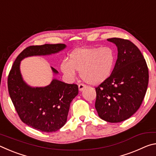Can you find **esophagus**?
Instances as JSON below:
<instances>
[{"label":"esophagus","mask_w":156,"mask_h":156,"mask_svg":"<svg viewBox=\"0 0 156 156\" xmlns=\"http://www.w3.org/2000/svg\"><path fill=\"white\" fill-rule=\"evenodd\" d=\"M85 87H86V85L84 84H78V89H79V90L80 91H83V89L84 88H85Z\"/></svg>","instance_id":"esophagus-1"}]
</instances>
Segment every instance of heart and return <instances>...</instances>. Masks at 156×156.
Instances as JSON below:
<instances>
[{"instance_id": "obj_1", "label": "heart", "mask_w": 156, "mask_h": 156, "mask_svg": "<svg viewBox=\"0 0 156 156\" xmlns=\"http://www.w3.org/2000/svg\"><path fill=\"white\" fill-rule=\"evenodd\" d=\"M115 60V53L109 47L80 48L71 53L69 60H63L60 68L69 80L75 78L77 70L86 83L98 84L112 74Z\"/></svg>"}]
</instances>
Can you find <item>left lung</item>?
Returning a JSON list of instances; mask_svg holds the SVG:
<instances>
[{"label":"left lung","mask_w":156,"mask_h":156,"mask_svg":"<svg viewBox=\"0 0 156 156\" xmlns=\"http://www.w3.org/2000/svg\"><path fill=\"white\" fill-rule=\"evenodd\" d=\"M107 41L117 46L118 58L109 78L95 88V107L101 119L120 122L140 107L149 83V70L143 55L132 42L120 38Z\"/></svg>","instance_id":"left-lung-1"}]
</instances>
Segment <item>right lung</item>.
I'll return each instance as SVG.
<instances>
[{
	"label": "right lung",
	"mask_w": 156,
	"mask_h": 156,
	"mask_svg": "<svg viewBox=\"0 0 156 156\" xmlns=\"http://www.w3.org/2000/svg\"><path fill=\"white\" fill-rule=\"evenodd\" d=\"M65 47L60 43L28 47L17 56L8 76L9 94L20 120L42 132H54L64 126L70 103L78 94V87L54 79L44 87H31L23 80L20 63L26 57L55 54ZM51 69L58 73L54 68Z\"/></svg>",
	"instance_id": "obj_1"
}]
</instances>
